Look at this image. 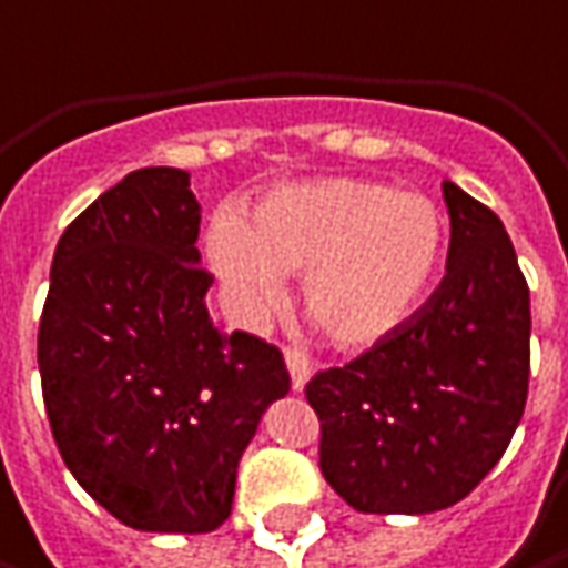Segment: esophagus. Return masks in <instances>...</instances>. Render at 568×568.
I'll list each match as a JSON object with an SVG mask.
<instances>
[{
  "instance_id": "esophagus-1",
  "label": "esophagus",
  "mask_w": 568,
  "mask_h": 568,
  "mask_svg": "<svg viewBox=\"0 0 568 568\" xmlns=\"http://www.w3.org/2000/svg\"><path fill=\"white\" fill-rule=\"evenodd\" d=\"M284 359H287V369H291V383H294V389H304V386H307V379H311V369H314L311 353H307L304 346L291 343V346L284 349Z\"/></svg>"
}]
</instances>
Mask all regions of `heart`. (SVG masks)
<instances>
[{
    "instance_id": "obj_1",
    "label": "heart",
    "mask_w": 568,
    "mask_h": 568,
    "mask_svg": "<svg viewBox=\"0 0 568 568\" xmlns=\"http://www.w3.org/2000/svg\"><path fill=\"white\" fill-rule=\"evenodd\" d=\"M445 242V215L428 195L329 176L271 189L248 225L219 215L209 261L248 317L284 301V274H304L311 320L339 346H366L425 301Z\"/></svg>"
}]
</instances>
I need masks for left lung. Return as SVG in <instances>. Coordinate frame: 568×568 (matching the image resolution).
Wrapping results in <instances>:
<instances>
[{
  "label": "left lung",
  "instance_id": "obj_1",
  "mask_svg": "<svg viewBox=\"0 0 568 568\" xmlns=\"http://www.w3.org/2000/svg\"><path fill=\"white\" fill-rule=\"evenodd\" d=\"M448 271L432 297L304 395L320 470L359 514H432L504 458L530 389V287L504 222L455 182Z\"/></svg>",
  "mask_w": 568,
  "mask_h": 568
}]
</instances>
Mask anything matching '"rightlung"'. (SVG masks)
Masks as SVG:
<instances>
[{
	"label": "right lung",
	"mask_w": 568,
	"mask_h": 568,
	"mask_svg": "<svg viewBox=\"0 0 568 568\" xmlns=\"http://www.w3.org/2000/svg\"><path fill=\"white\" fill-rule=\"evenodd\" d=\"M195 239L189 173L123 176L64 229L38 323L54 445L133 530H219L264 408L291 389L277 346L209 317Z\"/></svg>",
	"instance_id": "obj_1"
}]
</instances>
